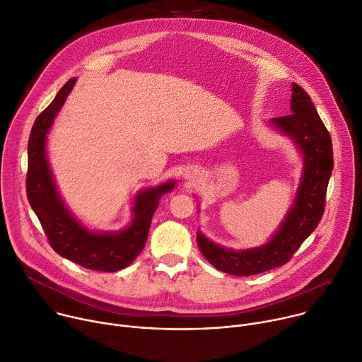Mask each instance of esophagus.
Listing matches in <instances>:
<instances>
[{"instance_id":"1","label":"esophagus","mask_w":362,"mask_h":362,"mask_svg":"<svg viewBox=\"0 0 362 362\" xmlns=\"http://www.w3.org/2000/svg\"><path fill=\"white\" fill-rule=\"evenodd\" d=\"M185 177L189 180V182H194L196 179H198V172H196V170H187L186 173H185Z\"/></svg>"}]
</instances>
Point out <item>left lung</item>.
<instances>
[{"label": "left lung", "instance_id": "obj_1", "mask_svg": "<svg viewBox=\"0 0 362 362\" xmlns=\"http://www.w3.org/2000/svg\"><path fill=\"white\" fill-rule=\"evenodd\" d=\"M279 134L291 140L302 156V175L280 226L262 245L231 250L211 241L198 229L196 241L211 264L233 276H254L280 267L291 258L302 243L315 231L325 211V196L334 169L332 140L323 125L310 96L291 85L290 114L269 121Z\"/></svg>", "mask_w": 362, "mask_h": 362}]
</instances>
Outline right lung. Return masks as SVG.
I'll use <instances>...</instances> for the list:
<instances>
[{
	"mask_svg": "<svg viewBox=\"0 0 362 362\" xmlns=\"http://www.w3.org/2000/svg\"><path fill=\"white\" fill-rule=\"evenodd\" d=\"M75 83L76 78L62 86L31 128L27 147V198L52 248L59 255L89 270L118 272L129 266L143 251L161 196L175 189L176 180L172 179L137 192L131 208L133 218L118 231H92L82 223L64 204L46 151L47 134Z\"/></svg>",
	"mask_w": 362,
	"mask_h": 362,
	"instance_id": "1",
	"label": "right lung"
}]
</instances>
